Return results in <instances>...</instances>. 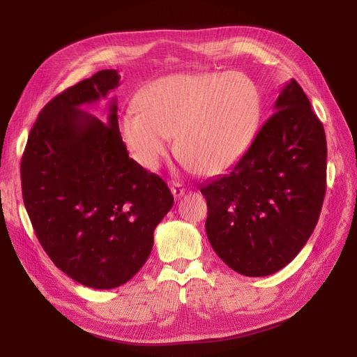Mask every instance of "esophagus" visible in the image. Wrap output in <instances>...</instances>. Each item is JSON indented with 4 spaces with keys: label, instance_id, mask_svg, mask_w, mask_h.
Listing matches in <instances>:
<instances>
[{
    "label": "esophagus",
    "instance_id": "esophagus-1",
    "mask_svg": "<svg viewBox=\"0 0 357 357\" xmlns=\"http://www.w3.org/2000/svg\"><path fill=\"white\" fill-rule=\"evenodd\" d=\"M171 193L174 195V198H180V197L185 195V188H183L181 183L172 181L171 183Z\"/></svg>",
    "mask_w": 357,
    "mask_h": 357
}]
</instances>
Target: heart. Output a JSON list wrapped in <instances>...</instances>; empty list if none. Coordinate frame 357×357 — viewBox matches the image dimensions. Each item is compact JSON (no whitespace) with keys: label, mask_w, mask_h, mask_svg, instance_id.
Listing matches in <instances>:
<instances>
[{"label":"heart","mask_w":357,"mask_h":357,"mask_svg":"<svg viewBox=\"0 0 357 357\" xmlns=\"http://www.w3.org/2000/svg\"><path fill=\"white\" fill-rule=\"evenodd\" d=\"M121 119V137L137 164L156 169L172 150L190 169L218 176L248 152L262 117V93L241 73H181L138 93Z\"/></svg>","instance_id":"heart-1"}]
</instances>
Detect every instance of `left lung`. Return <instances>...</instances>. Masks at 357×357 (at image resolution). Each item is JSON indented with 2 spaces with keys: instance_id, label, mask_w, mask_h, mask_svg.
<instances>
[{
  "instance_id": "8db88e82",
  "label": "left lung",
  "mask_w": 357,
  "mask_h": 357,
  "mask_svg": "<svg viewBox=\"0 0 357 357\" xmlns=\"http://www.w3.org/2000/svg\"><path fill=\"white\" fill-rule=\"evenodd\" d=\"M273 116L229 174L201 188L208 241L247 277L284 268L314 231L326 192V135L307 95L291 79Z\"/></svg>"
}]
</instances>
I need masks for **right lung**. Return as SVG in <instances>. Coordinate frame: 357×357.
Returning a JSON list of instances; mask_svg holds the SVG:
<instances>
[{
	"label": "right lung",
	"instance_id": "add662e5",
	"mask_svg": "<svg viewBox=\"0 0 357 357\" xmlns=\"http://www.w3.org/2000/svg\"><path fill=\"white\" fill-rule=\"evenodd\" d=\"M102 70L56 95L31 128L20 162L25 208L40 244L62 273L92 289L131 280L171 210L165 181L129 158L117 100L107 122L82 110L119 86Z\"/></svg>",
	"mask_w": 357,
	"mask_h": 357
}]
</instances>
